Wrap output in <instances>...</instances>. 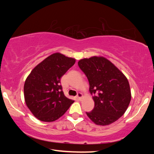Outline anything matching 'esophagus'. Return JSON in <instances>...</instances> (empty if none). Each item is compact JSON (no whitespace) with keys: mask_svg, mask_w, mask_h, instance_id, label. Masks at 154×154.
<instances>
[{"mask_svg":"<svg viewBox=\"0 0 154 154\" xmlns=\"http://www.w3.org/2000/svg\"><path fill=\"white\" fill-rule=\"evenodd\" d=\"M77 98L79 100H81V99H82L83 98V94H82V93H77Z\"/></svg>","mask_w":154,"mask_h":154,"instance_id":"obj_1","label":"esophagus"}]
</instances>
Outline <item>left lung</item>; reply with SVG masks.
<instances>
[{"instance_id": "obj_1", "label": "left lung", "mask_w": 154, "mask_h": 154, "mask_svg": "<svg viewBox=\"0 0 154 154\" xmlns=\"http://www.w3.org/2000/svg\"><path fill=\"white\" fill-rule=\"evenodd\" d=\"M78 65L89 83L94 109L86 112L93 122L100 126L115 122L126 112L131 100L130 85L122 72L104 57L82 59Z\"/></svg>"}]
</instances>
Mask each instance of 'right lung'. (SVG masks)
<instances>
[{
  "label": "right lung",
  "instance_id": "1",
  "mask_svg": "<svg viewBox=\"0 0 154 154\" xmlns=\"http://www.w3.org/2000/svg\"><path fill=\"white\" fill-rule=\"evenodd\" d=\"M75 63L60 53L51 54L31 71L25 81V102L34 116L43 122H54L69 109L74 100L64 95L61 78Z\"/></svg>",
  "mask_w": 154,
  "mask_h": 154
}]
</instances>
